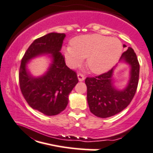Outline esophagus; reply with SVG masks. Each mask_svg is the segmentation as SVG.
<instances>
[{
	"label": "esophagus",
	"instance_id": "1",
	"mask_svg": "<svg viewBox=\"0 0 153 153\" xmlns=\"http://www.w3.org/2000/svg\"><path fill=\"white\" fill-rule=\"evenodd\" d=\"M77 76H78V79H79V82L84 81L85 76L82 74H78Z\"/></svg>",
	"mask_w": 153,
	"mask_h": 153
}]
</instances>
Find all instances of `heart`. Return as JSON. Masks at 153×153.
Returning <instances> with one entry per match:
<instances>
[{"mask_svg":"<svg viewBox=\"0 0 153 153\" xmlns=\"http://www.w3.org/2000/svg\"><path fill=\"white\" fill-rule=\"evenodd\" d=\"M120 40L100 34H86L71 40V47L63 48L69 63L77 66L87 59V66L94 74L105 73L116 63L122 54Z\"/></svg>","mask_w":153,"mask_h":153,"instance_id":"1","label":"heart"}]
</instances>
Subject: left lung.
Returning <instances> with one entry per match:
<instances>
[{"mask_svg":"<svg viewBox=\"0 0 153 153\" xmlns=\"http://www.w3.org/2000/svg\"><path fill=\"white\" fill-rule=\"evenodd\" d=\"M121 60L130 65V80L123 90H118L113 86L112 76L114 68L97 76L85 79L90 111L97 117L108 118L120 113L134 97L138 87L140 65L133 48L129 47L122 53Z\"/></svg>","mask_w":153,"mask_h":153,"instance_id":"left-lung-1","label":"left lung"}]
</instances>
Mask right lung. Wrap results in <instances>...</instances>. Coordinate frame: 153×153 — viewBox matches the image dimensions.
Wrapping results in <instances>:
<instances>
[{"instance_id":"obj_1","label":"right lung","mask_w":153,"mask_h":153,"mask_svg":"<svg viewBox=\"0 0 153 153\" xmlns=\"http://www.w3.org/2000/svg\"><path fill=\"white\" fill-rule=\"evenodd\" d=\"M65 34L49 33L37 38L30 45L23 56L19 71L22 94L33 109L46 116H55L65 109L68 95L78 82L76 73L65 65L59 52ZM42 54H51L53 63L40 77H33L26 69L31 59Z\"/></svg>"}]
</instances>
